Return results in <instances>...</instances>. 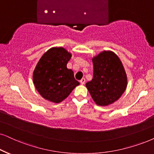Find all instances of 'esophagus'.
Masks as SVG:
<instances>
[{"label": "esophagus", "mask_w": 154, "mask_h": 154, "mask_svg": "<svg viewBox=\"0 0 154 154\" xmlns=\"http://www.w3.org/2000/svg\"><path fill=\"white\" fill-rule=\"evenodd\" d=\"M80 83H81V84H82V85H83V84H85V79H82L81 81H80Z\"/></svg>", "instance_id": "1"}]
</instances>
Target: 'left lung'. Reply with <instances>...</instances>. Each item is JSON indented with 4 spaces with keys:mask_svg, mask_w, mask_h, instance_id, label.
Masks as SVG:
<instances>
[{
    "mask_svg": "<svg viewBox=\"0 0 154 154\" xmlns=\"http://www.w3.org/2000/svg\"><path fill=\"white\" fill-rule=\"evenodd\" d=\"M93 78L85 86L97 105L107 106L125 91L127 77L120 59L112 51H103L92 59Z\"/></svg>",
    "mask_w": 154,
    "mask_h": 154,
    "instance_id": "obj_1",
    "label": "left lung"
}]
</instances>
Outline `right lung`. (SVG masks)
<instances>
[{
    "label": "right lung",
    "instance_id": "right-lung-1",
    "mask_svg": "<svg viewBox=\"0 0 154 154\" xmlns=\"http://www.w3.org/2000/svg\"><path fill=\"white\" fill-rule=\"evenodd\" d=\"M71 54L63 47H52L42 55L33 72L34 85L41 96L59 103L80 83L67 69Z\"/></svg>",
    "mask_w": 154,
    "mask_h": 154
}]
</instances>
